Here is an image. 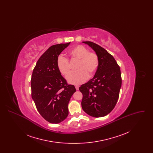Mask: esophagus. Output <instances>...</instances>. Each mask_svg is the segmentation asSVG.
<instances>
[{
    "mask_svg": "<svg viewBox=\"0 0 153 153\" xmlns=\"http://www.w3.org/2000/svg\"><path fill=\"white\" fill-rule=\"evenodd\" d=\"M75 88H76V90H79V87L78 85H75Z\"/></svg>",
    "mask_w": 153,
    "mask_h": 153,
    "instance_id": "obj_1",
    "label": "esophagus"
}]
</instances>
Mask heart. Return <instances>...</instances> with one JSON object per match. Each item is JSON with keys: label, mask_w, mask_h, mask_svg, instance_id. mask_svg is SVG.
I'll return each mask as SVG.
<instances>
[{"label": "heart", "mask_w": 153, "mask_h": 153, "mask_svg": "<svg viewBox=\"0 0 153 153\" xmlns=\"http://www.w3.org/2000/svg\"><path fill=\"white\" fill-rule=\"evenodd\" d=\"M70 54L73 59L79 61L76 66L77 71L70 73L66 79L70 84H81L96 72L99 64L98 56L95 52L89 51L87 48L80 45L73 48L70 51ZM57 65L59 71L64 76L68 75L71 72L69 60L62 54L58 56Z\"/></svg>", "instance_id": "heart-1"}]
</instances>
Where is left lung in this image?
Here are the masks:
<instances>
[{
  "label": "left lung",
  "mask_w": 153,
  "mask_h": 153,
  "mask_svg": "<svg viewBox=\"0 0 153 153\" xmlns=\"http://www.w3.org/2000/svg\"><path fill=\"white\" fill-rule=\"evenodd\" d=\"M87 44L96 52L99 64L93 79L79 87L82 94V108L91 117L108 115L116 105L122 85L120 67L114 57L97 44Z\"/></svg>",
  "instance_id": "1"
}]
</instances>
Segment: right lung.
I'll use <instances>...</instances> for the list:
<instances>
[{
    "label": "right lung",
    "instance_id": "obj_1",
    "mask_svg": "<svg viewBox=\"0 0 153 153\" xmlns=\"http://www.w3.org/2000/svg\"><path fill=\"white\" fill-rule=\"evenodd\" d=\"M70 42L51 46L40 57L31 79V97L40 115L51 123H59L68 117V103L76 92L59 71L58 56Z\"/></svg>",
    "mask_w": 153,
    "mask_h": 153
}]
</instances>
